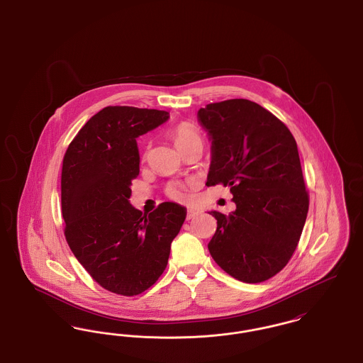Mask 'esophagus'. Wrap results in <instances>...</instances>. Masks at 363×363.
I'll use <instances>...</instances> for the list:
<instances>
[{
  "mask_svg": "<svg viewBox=\"0 0 363 363\" xmlns=\"http://www.w3.org/2000/svg\"><path fill=\"white\" fill-rule=\"evenodd\" d=\"M197 215H199V212H197V211H194V209H188V212H186V220L194 219Z\"/></svg>",
  "mask_w": 363,
  "mask_h": 363,
  "instance_id": "obj_1",
  "label": "esophagus"
}]
</instances>
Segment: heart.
<instances>
[{
  "label": "heart",
  "instance_id": "obj_1",
  "mask_svg": "<svg viewBox=\"0 0 363 363\" xmlns=\"http://www.w3.org/2000/svg\"><path fill=\"white\" fill-rule=\"evenodd\" d=\"M170 138L179 151L193 143H201L200 132L197 130V128L194 125H191L189 122H181V123L175 125L170 130ZM188 186L189 185L185 182H178V181L170 182L166 186V194L175 201H182L186 197Z\"/></svg>",
  "mask_w": 363,
  "mask_h": 363
}]
</instances>
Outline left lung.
<instances>
[{"instance_id": "1", "label": "left lung", "mask_w": 363, "mask_h": 363, "mask_svg": "<svg viewBox=\"0 0 363 363\" xmlns=\"http://www.w3.org/2000/svg\"><path fill=\"white\" fill-rule=\"evenodd\" d=\"M212 138L207 186H230L237 209L212 211L218 228L209 253L230 277L261 283L280 272L296 249L309 209L296 141L271 111L247 99L199 110Z\"/></svg>"}]
</instances>
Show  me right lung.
I'll use <instances>...</instances> for the list:
<instances>
[{
    "mask_svg": "<svg viewBox=\"0 0 363 363\" xmlns=\"http://www.w3.org/2000/svg\"><path fill=\"white\" fill-rule=\"evenodd\" d=\"M169 113L107 106L70 141L62 160L61 206L70 250L107 291L133 296L163 274L186 211L162 203L150 215L129 204L138 175L136 138Z\"/></svg>",
    "mask_w": 363,
    "mask_h": 363,
    "instance_id": "right-lung-1",
    "label": "right lung"
}]
</instances>
